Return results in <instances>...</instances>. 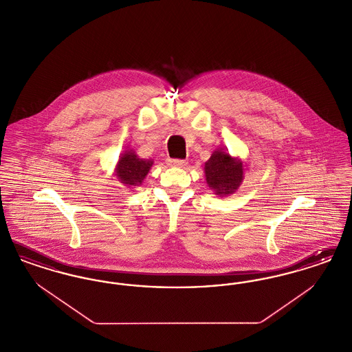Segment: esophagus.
<instances>
[{
  "mask_svg": "<svg viewBox=\"0 0 352 352\" xmlns=\"http://www.w3.org/2000/svg\"><path fill=\"white\" fill-rule=\"evenodd\" d=\"M166 164L171 168H184L187 165V162L184 160H173V158H168Z\"/></svg>",
  "mask_w": 352,
  "mask_h": 352,
  "instance_id": "34e87169",
  "label": "esophagus"
}]
</instances>
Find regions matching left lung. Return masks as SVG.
Masks as SVG:
<instances>
[{
    "instance_id": "left-lung-1",
    "label": "left lung",
    "mask_w": 352,
    "mask_h": 352,
    "mask_svg": "<svg viewBox=\"0 0 352 352\" xmlns=\"http://www.w3.org/2000/svg\"><path fill=\"white\" fill-rule=\"evenodd\" d=\"M245 164L241 158L232 157L228 151L217 149L204 164L207 186L219 197L234 194L244 181Z\"/></svg>"
}]
</instances>
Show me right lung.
<instances>
[{"instance_id":"right-lung-1","label":"right lung","mask_w":352,"mask_h":352,"mask_svg":"<svg viewBox=\"0 0 352 352\" xmlns=\"http://www.w3.org/2000/svg\"><path fill=\"white\" fill-rule=\"evenodd\" d=\"M151 166L153 160L140 158L133 149H128L118 157L115 168V177L124 186H141L148 173L151 171Z\"/></svg>"}]
</instances>
